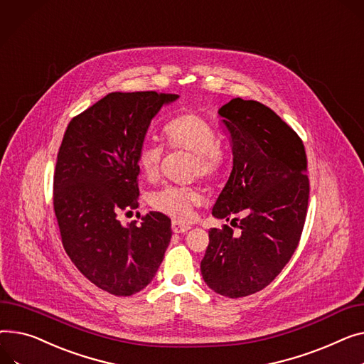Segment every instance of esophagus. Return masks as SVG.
<instances>
[{
  "label": "esophagus",
  "instance_id": "obj_1",
  "mask_svg": "<svg viewBox=\"0 0 364 364\" xmlns=\"http://www.w3.org/2000/svg\"><path fill=\"white\" fill-rule=\"evenodd\" d=\"M171 228H173V232H176V234H181V232H186V231H188L191 227H190V225H184V224H180V223L174 221V223H173V225H171Z\"/></svg>",
  "mask_w": 364,
  "mask_h": 364
}]
</instances>
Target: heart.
Returning <instances> with one entry per match:
<instances>
[{
    "label": "heart",
    "mask_w": 364,
    "mask_h": 364,
    "mask_svg": "<svg viewBox=\"0 0 364 364\" xmlns=\"http://www.w3.org/2000/svg\"><path fill=\"white\" fill-rule=\"evenodd\" d=\"M164 136L173 149H184L195 154L191 165L193 176L212 178L221 173L225 164V155L218 144L215 129L205 118L195 112H183L168 121L164 127ZM164 146L156 141L146 140L137 151V165L141 174L148 178L158 177L164 159ZM202 200L200 190L190 186H165L155 190L151 198V206L177 221H187L191 210Z\"/></svg>",
    "instance_id": "1"
}]
</instances>
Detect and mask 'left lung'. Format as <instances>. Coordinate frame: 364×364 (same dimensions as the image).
Instances as JSON below:
<instances>
[{
    "label": "left lung",
    "instance_id": "obj_1",
    "mask_svg": "<svg viewBox=\"0 0 364 364\" xmlns=\"http://www.w3.org/2000/svg\"><path fill=\"white\" fill-rule=\"evenodd\" d=\"M218 114L231 139L232 169L212 215L243 218L238 235L228 225L209 231L200 271L215 293L238 299L269 285L297 249L309 203L307 159L297 133L263 104L235 98Z\"/></svg>",
    "mask_w": 364,
    "mask_h": 364
}]
</instances>
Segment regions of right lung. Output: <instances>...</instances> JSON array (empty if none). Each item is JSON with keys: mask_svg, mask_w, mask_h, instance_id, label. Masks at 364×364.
I'll list each match as a JSON object with an SVG mask.
<instances>
[{"mask_svg": "<svg viewBox=\"0 0 364 364\" xmlns=\"http://www.w3.org/2000/svg\"><path fill=\"white\" fill-rule=\"evenodd\" d=\"M174 93L112 92L70 121L57 156L54 209L63 246L76 268L114 296H132L155 277L171 240V220L139 206L137 151L152 118Z\"/></svg>", "mask_w": 364, "mask_h": 364, "instance_id": "1", "label": "right lung"}]
</instances>
